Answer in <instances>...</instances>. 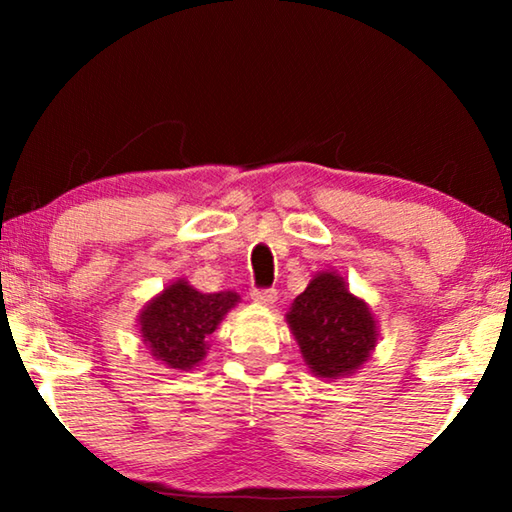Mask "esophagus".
Instances as JSON below:
<instances>
[{
  "mask_svg": "<svg viewBox=\"0 0 512 512\" xmlns=\"http://www.w3.org/2000/svg\"><path fill=\"white\" fill-rule=\"evenodd\" d=\"M253 300L259 302V305H273L277 300V291L275 289H253Z\"/></svg>",
  "mask_w": 512,
  "mask_h": 512,
  "instance_id": "esophagus-1",
  "label": "esophagus"
}]
</instances>
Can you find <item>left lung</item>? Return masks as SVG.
<instances>
[{
    "mask_svg": "<svg viewBox=\"0 0 512 512\" xmlns=\"http://www.w3.org/2000/svg\"><path fill=\"white\" fill-rule=\"evenodd\" d=\"M311 372L336 379L357 370L375 348L377 327L366 302L354 298L336 273H320L287 314Z\"/></svg>",
    "mask_w": 512,
    "mask_h": 512,
    "instance_id": "obj_1",
    "label": "left lung"
}]
</instances>
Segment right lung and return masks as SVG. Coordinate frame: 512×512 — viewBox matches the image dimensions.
I'll use <instances>...</instances> for the list:
<instances>
[{
	"mask_svg": "<svg viewBox=\"0 0 512 512\" xmlns=\"http://www.w3.org/2000/svg\"><path fill=\"white\" fill-rule=\"evenodd\" d=\"M239 302L232 291L201 293L187 282L164 289L140 316V332L155 359L169 368L189 370L205 357V339Z\"/></svg>",
	"mask_w": 512,
	"mask_h": 512,
	"instance_id": "right-lung-1",
	"label": "right lung"
}]
</instances>
